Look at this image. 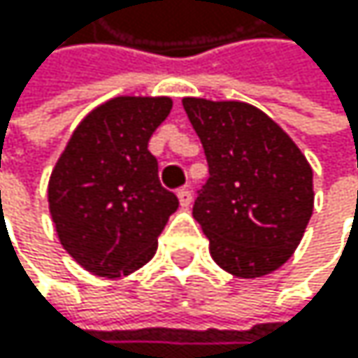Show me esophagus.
<instances>
[{
    "instance_id": "1",
    "label": "esophagus",
    "mask_w": 358,
    "mask_h": 358,
    "mask_svg": "<svg viewBox=\"0 0 358 358\" xmlns=\"http://www.w3.org/2000/svg\"><path fill=\"white\" fill-rule=\"evenodd\" d=\"M178 199H180V206H182V208H189L191 201H193V195H191L189 189H180V191H178Z\"/></svg>"
}]
</instances>
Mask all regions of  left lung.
I'll return each instance as SVG.
<instances>
[{
	"label": "left lung",
	"instance_id": "1",
	"mask_svg": "<svg viewBox=\"0 0 358 358\" xmlns=\"http://www.w3.org/2000/svg\"><path fill=\"white\" fill-rule=\"evenodd\" d=\"M203 145L208 180L193 217L215 262L243 279L285 264L313 213V171L275 122L253 105L185 99Z\"/></svg>",
	"mask_w": 358,
	"mask_h": 358
}]
</instances>
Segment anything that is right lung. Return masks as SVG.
I'll list each match as a JSON object with an SVG mask.
<instances>
[{
  "label": "right lung",
  "instance_id": "1",
  "mask_svg": "<svg viewBox=\"0 0 358 358\" xmlns=\"http://www.w3.org/2000/svg\"><path fill=\"white\" fill-rule=\"evenodd\" d=\"M171 99L117 96L75 129L49 180V210L62 247L99 277L131 275L152 259L178 208L161 187L148 141Z\"/></svg>",
  "mask_w": 358,
  "mask_h": 358
}]
</instances>
